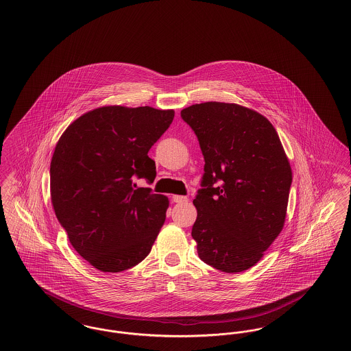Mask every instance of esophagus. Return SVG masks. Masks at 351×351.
Segmentation results:
<instances>
[{
	"label": "esophagus",
	"instance_id": "obj_1",
	"mask_svg": "<svg viewBox=\"0 0 351 351\" xmlns=\"http://www.w3.org/2000/svg\"><path fill=\"white\" fill-rule=\"evenodd\" d=\"M172 201L176 202V204H186L188 202V197L175 195V196H172Z\"/></svg>",
	"mask_w": 351,
	"mask_h": 351
}]
</instances>
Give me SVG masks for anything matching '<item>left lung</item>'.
Segmentation results:
<instances>
[{
	"label": "left lung",
	"instance_id": "1",
	"mask_svg": "<svg viewBox=\"0 0 351 351\" xmlns=\"http://www.w3.org/2000/svg\"><path fill=\"white\" fill-rule=\"evenodd\" d=\"M205 159L193 204L198 257L226 273L257 264L280 235L293 182L280 137L263 114L234 103L184 108Z\"/></svg>",
	"mask_w": 351,
	"mask_h": 351
}]
</instances>
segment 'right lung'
Listing matches in <instances>:
<instances>
[{
    "label": "right lung",
    "instance_id": "1",
    "mask_svg": "<svg viewBox=\"0 0 351 351\" xmlns=\"http://www.w3.org/2000/svg\"><path fill=\"white\" fill-rule=\"evenodd\" d=\"M175 112L108 106L84 113L58 140L51 198L73 248L100 271L136 267L166 221L169 198L137 188L156 176L149 150Z\"/></svg>",
    "mask_w": 351,
    "mask_h": 351
}]
</instances>
